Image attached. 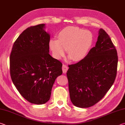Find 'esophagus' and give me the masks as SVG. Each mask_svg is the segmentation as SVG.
Segmentation results:
<instances>
[{"mask_svg":"<svg viewBox=\"0 0 125 125\" xmlns=\"http://www.w3.org/2000/svg\"><path fill=\"white\" fill-rule=\"evenodd\" d=\"M68 67L67 66L64 64H63L62 65V70H63V72L64 73H65L67 72V71L68 70Z\"/></svg>","mask_w":125,"mask_h":125,"instance_id":"1","label":"esophagus"}]
</instances>
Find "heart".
Listing matches in <instances>:
<instances>
[{
	"mask_svg": "<svg viewBox=\"0 0 125 125\" xmlns=\"http://www.w3.org/2000/svg\"><path fill=\"white\" fill-rule=\"evenodd\" d=\"M58 37V40L50 41V47L54 57L61 58L67 49L68 56L73 61H79L85 58L94 41L90 31L74 26L65 27L59 32Z\"/></svg>",
	"mask_w": 125,
	"mask_h": 125,
	"instance_id": "obj_1",
	"label": "heart"
}]
</instances>
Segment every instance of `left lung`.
I'll use <instances>...</instances> for the list:
<instances>
[{"instance_id": "1", "label": "left lung", "mask_w": 125, "mask_h": 125, "mask_svg": "<svg viewBox=\"0 0 125 125\" xmlns=\"http://www.w3.org/2000/svg\"><path fill=\"white\" fill-rule=\"evenodd\" d=\"M117 62L115 46L104 30L100 29L95 46L83 60L68 65L67 77L73 104L86 108L99 102L115 82Z\"/></svg>"}]
</instances>
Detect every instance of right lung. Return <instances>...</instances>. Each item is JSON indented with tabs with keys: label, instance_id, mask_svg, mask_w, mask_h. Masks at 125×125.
<instances>
[{
	"label": "right lung",
	"instance_id": "add662e5",
	"mask_svg": "<svg viewBox=\"0 0 125 125\" xmlns=\"http://www.w3.org/2000/svg\"><path fill=\"white\" fill-rule=\"evenodd\" d=\"M45 24L29 27L21 33L10 55V73L17 90L35 104L50 100L53 85L62 74V63L49 54L50 36Z\"/></svg>",
	"mask_w": 125,
	"mask_h": 125
}]
</instances>
